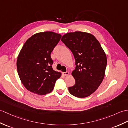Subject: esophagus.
<instances>
[{
    "instance_id": "1",
    "label": "esophagus",
    "mask_w": 128,
    "mask_h": 128,
    "mask_svg": "<svg viewBox=\"0 0 128 128\" xmlns=\"http://www.w3.org/2000/svg\"><path fill=\"white\" fill-rule=\"evenodd\" d=\"M63 74L64 76H68L69 74V72L68 71H66V72H63Z\"/></svg>"
}]
</instances>
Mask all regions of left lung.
Here are the masks:
<instances>
[{
  "label": "left lung",
  "instance_id": "1",
  "mask_svg": "<svg viewBox=\"0 0 128 128\" xmlns=\"http://www.w3.org/2000/svg\"><path fill=\"white\" fill-rule=\"evenodd\" d=\"M61 41L72 52L75 69L72 75L75 84L68 90L72 96L86 98L93 93L105 76L107 58L99 41L93 35L82 32H68Z\"/></svg>",
  "mask_w": 128,
  "mask_h": 128
}]
</instances>
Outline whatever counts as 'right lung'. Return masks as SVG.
Wrapping results in <instances>:
<instances>
[{
    "label": "right lung",
    "instance_id": "right-lung-1",
    "mask_svg": "<svg viewBox=\"0 0 128 128\" xmlns=\"http://www.w3.org/2000/svg\"><path fill=\"white\" fill-rule=\"evenodd\" d=\"M62 36L52 32L32 35L26 41L17 60L18 74L26 90L38 95H45L53 90L61 73L53 69L50 53Z\"/></svg>",
    "mask_w": 128,
    "mask_h": 128
}]
</instances>
